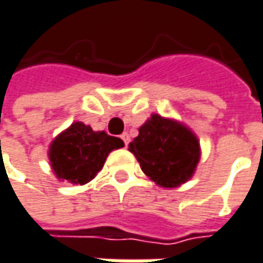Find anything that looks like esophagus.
Wrapping results in <instances>:
<instances>
[{
  "label": "esophagus",
  "instance_id": "obj_1",
  "mask_svg": "<svg viewBox=\"0 0 263 263\" xmlns=\"http://www.w3.org/2000/svg\"><path fill=\"white\" fill-rule=\"evenodd\" d=\"M120 137H122V140L125 141V146H128V144H129V140H131V138H129V134H128V132H123Z\"/></svg>",
  "mask_w": 263,
  "mask_h": 263
}]
</instances>
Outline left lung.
Wrapping results in <instances>:
<instances>
[{
    "mask_svg": "<svg viewBox=\"0 0 263 263\" xmlns=\"http://www.w3.org/2000/svg\"><path fill=\"white\" fill-rule=\"evenodd\" d=\"M143 173L158 186L178 187L195 174L201 146L195 132L176 119L153 113L129 143Z\"/></svg>",
    "mask_w": 263,
    "mask_h": 263,
    "instance_id": "obj_1",
    "label": "left lung"
}]
</instances>
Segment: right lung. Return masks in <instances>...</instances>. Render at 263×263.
<instances>
[{
  "mask_svg": "<svg viewBox=\"0 0 263 263\" xmlns=\"http://www.w3.org/2000/svg\"><path fill=\"white\" fill-rule=\"evenodd\" d=\"M125 143L105 131H93L83 122H74L56 135L49 146V162L59 181L86 184L100 173L110 152Z\"/></svg>",
  "mask_w": 263,
  "mask_h": 263,
  "instance_id": "add662e5",
  "label": "right lung"
}]
</instances>
